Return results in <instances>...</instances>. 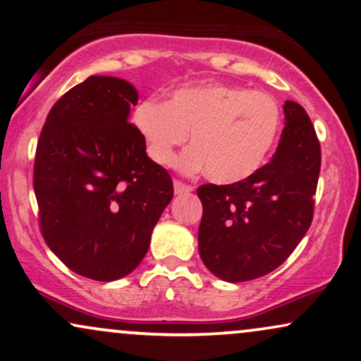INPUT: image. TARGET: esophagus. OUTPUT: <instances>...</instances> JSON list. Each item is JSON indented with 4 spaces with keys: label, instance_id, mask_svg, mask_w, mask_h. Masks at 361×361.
<instances>
[{
    "label": "esophagus",
    "instance_id": "1",
    "mask_svg": "<svg viewBox=\"0 0 361 361\" xmlns=\"http://www.w3.org/2000/svg\"><path fill=\"white\" fill-rule=\"evenodd\" d=\"M173 186H175V193L176 195H185V193H190V191H193V186L186 185V183H181V181H175L173 183Z\"/></svg>",
    "mask_w": 361,
    "mask_h": 361
}]
</instances>
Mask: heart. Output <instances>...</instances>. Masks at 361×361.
<instances>
[{
    "label": "heart",
    "mask_w": 361,
    "mask_h": 361,
    "mask_svg": "<svg viewBox=\"0 0 361 361\" xmlns=\"http://www.w3.org/2000/svg\"><path fill=\"white\" fill-rule=\"evenodd\" d=\"M133 123L148 154L170 165L188 141L181 168L207 170L218 183H238L264 165L281 130V109L273 97L245 86L198 83L171 93L168 102L149 97L136 104Z\"/></svg>",
    "instance_id": "heart-1"
}]
</instances>
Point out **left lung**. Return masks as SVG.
<instances>
[{
  "instance_id": "obj_1",
  "label": "left lung",
  "mask_w": 361,
  "mask_h": 361,
  "mask_svg": "<svg viewBox=\"0 0 361 361\" xmlns=\"http://www.w3.org/2000/svg\"><path fill=\"white\" fill-rule=\"evenodd\" d=\"M285 128L270 163L231 185H202L198 250L204 267L230 283L275 270L312 225L322 149L303 106L285 102Z\"/></svg>"
}]
</instances>
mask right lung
<instances>
[{
    "label": "right lung",
    "instance_id": "obj_1",
    "mask_svg": "<svg viewBox=\"0 0 361 361\" xmlns=\"http://www.w3.org/2000/svg\"><path fill=\"white\" fill-rule=\"evenodd\" d=\"M136 103L126 80L90 76L54 103L36 147L43 238L70 270L97 281L138 267L173 198L170 175L130 123Z\"/></svg>",
    "mask_w": 361,
    "mask_h": 361
}]
</instances>
